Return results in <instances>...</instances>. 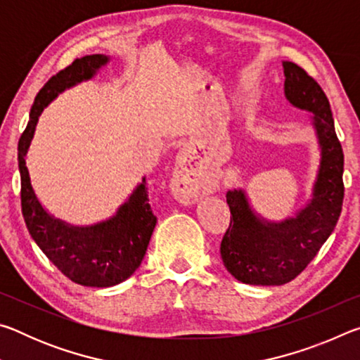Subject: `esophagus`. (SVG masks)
I'll list each match as a JSON object with an SVG mask.
<instances>
[{"instance_id":"1","label":"esophagus","mask_w":360,"mask_h":360,"mask_svg":"<svg viewBox=\"0 0 360 360\" xmlns=\"http://www.w3.org/2000/svg\"><path fill=\"white\" fill-rule=\"evenodd\" d=\"M182 169H184V174L181 176L182 187L178 191V195L182 202H193V200L198 198L200 191H202V181H200L198 176L192 173L188 168Z\"/></svg>"}]
</instances>
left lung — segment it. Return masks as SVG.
I'll use <instances>...</instances> for the list:
<instances>
[{"mask_svg":"<svg viewBox=\"0 0 360 360\" xmlns=\"http://www.w3.org/2000/svg\"><path fill=\"white\" fill-rule=\"evenodd\" d=\"M283 68L285 100L313 114L321 162L311 198L284 221L260 217L243 188L227 192L231 219L221 243V257L231 276L254 285H281L300 275L333 231L345 197V158L330 103L321 85L300 66L283 62Z\"/></svg>","mask_w":360,"mask_h":360,"instance_id":"left-lung-1","label":"left lung"}]
</instances>
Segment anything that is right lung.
<instances>
[{
    "label": "right lung",
    "instance_id": "right-lung-1",
    "mask_svg": "<svg viewBox=\"0 0 360 360\" xmlns=\"http://www.w3.org/2000/svg\"><path fill=\"white\" fill-rule=\"evenodd\" d=\"M108 62L109 57L103 53L85 56L49 79L36 95L28 125L19 139L22 212L30 235L66 278L87 288H111L130 278L141 265L157 224L149 205L146 178L112 217L79 227L49 214L41 205L30 179L27 152L39 115L49 103L72 85L92 79Z\"/></svg>",
    "mask_w": 360,
    "mask_h": 360
}]
</instances>
